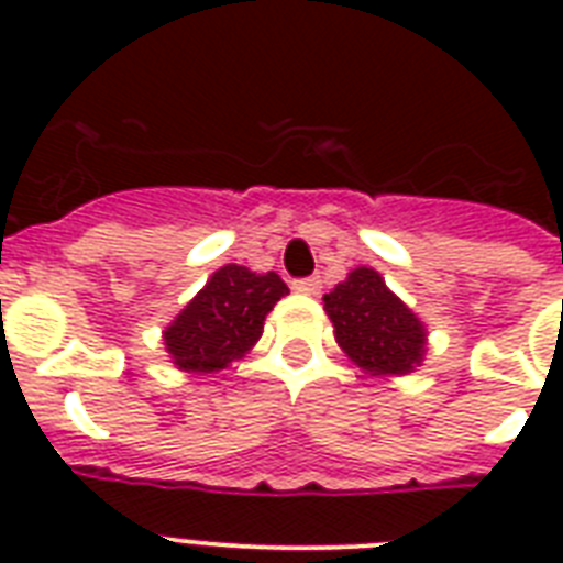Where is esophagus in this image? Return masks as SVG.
<instances>
[{"mask_svg": "<svg viewBox=\"0 0 563 563\" xmlns=\"http://www.w3.org/2000/svg\"><path fill=\"white\" fill-rule=\"evenodd\" d=\"M291 289L300 295H318L321 291V277H303V280L291 283Z\"/></svg>", "mask_w": 563, "mask_h": 563, "instance_id": "34e87169", "label": "esophagus"}]
</instances>
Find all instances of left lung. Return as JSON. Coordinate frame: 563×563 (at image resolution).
I'll use <instances>...</instances> for the list:
<instances>
[{
	"label": "left lung",
	"mask_w": 563,
	"mask_h": 563,
	"mask_svg": "<svg viewBox=\"0 0 563 563\" xmlns=\"http://www.w3.org/2000/svg\"><path fill=\"white\" fill-rule=\"evenodd\" d=\"M335 342L371 376H402L427 356V324L385 286L383 274L360 265L324 295Z\"/></svg>",
	"instance_id": "1"
}]
</instances>
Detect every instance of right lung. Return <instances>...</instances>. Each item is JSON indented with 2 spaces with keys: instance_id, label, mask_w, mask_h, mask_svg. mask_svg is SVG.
<instances>
[{
  "instance_id": "1",
  "label": "right lung",
  "mask_w": 563,
  "mask_h": 563,
  "mask_svg": "<svg viewBox=\"0 0 563 563\" xmlns=\"http://www.w3.org/2000/svg\"><path fill=\"white\" fill-rule=\"evenodd\" d=\"M283 295L289 286L274 272L221 265L163 330L172 365L184 374H216L242 360L260 342L265 316Z\"/></svg>"
}]
</instances>
